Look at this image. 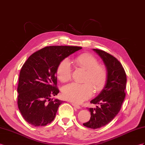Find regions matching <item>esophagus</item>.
Listing matches in <instances>:
<instances>
[{
	"label": "esophagus",
	"instance_id": "1",
	"mask_svg": "<svg viewBox=\"0 0 145 145\" xmlns=\"http://www.w3.org/2000/svg\"><path fill=\"white\" fill-rule=\"evenodd\" d=\"M72 105L74 107H75V108H76L77 109H80V108H81V106H80V105L76 104V103H72Z\"/></svg>",
	"mask_w": 145,
	"mask_h": 145
}]
</instances>
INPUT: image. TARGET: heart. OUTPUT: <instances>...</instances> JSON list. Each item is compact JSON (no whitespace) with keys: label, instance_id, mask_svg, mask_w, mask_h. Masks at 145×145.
<instances>
[{"label":"heart","instance_id":"b5f03b06","mask_svg":"<svg viewBox=\"0 0 145 145\" xmlns=\"http://www.w3.org/2000/svg\"><path fill=\"white\" fill-rule=\"evenodd\" d=\"M75 65L86 70L83 79L84 83H72L62 88V95L65 99L76 103H81L91 98L95 92L102 91L105 87L108 78V71L106 67L99 64L98 59L93 55L83 53L74 59ZM72 70L68 59H64L59 63L56 75L61 82L65 83L72 78Z\"/></svg>","mask_w":145,"mask_h":145}]
</instances>
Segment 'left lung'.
<instances>
[{
	"mask_svg": "<svg viewBox=\"0 0 145 145\" xmlns=\"http://www.w3.org/2000/svg\"><path fill=\"white\" fill-rule=\"evenodd\" d=\"M94 50L101 57L108 71L105 87L91 101V103L100 106L89 108L90 120L83 124L88 128L96 129L108 124L120 111L125 96L127 77L123 67L116 57L103 50Z\"/></svg>",
	"mask_w": 145,
	"mask_h": 145,
	"instance_id": "1",
	"label": "left lung"
}]
</instances>
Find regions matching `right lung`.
<instances>
[{
  "instance_id": "right-lung-1",
  "label": "right lung",
  "mask_w": 145,
  "mask_h": 145,
  "mask_svg": "<svg viewBox=\"0 0 145 145\" xmlns=\"http://www.w3.org/2000/svg\"><path fill=\"white\" fill-rule=\"evenodd\" d=\"M80 46H50L31 55L21 69L18 86V106L29 124L38 127L54 120L63 101L57 95V67L63 59L81 49Z\"/></svg>"
}]
</instances>
